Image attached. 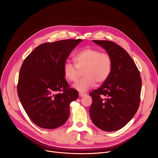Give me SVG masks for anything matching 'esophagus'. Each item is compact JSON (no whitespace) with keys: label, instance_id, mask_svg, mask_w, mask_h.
<instances>
[{"label":"esophagus","instance_id":"34e87169","mask_svg":"<svg viewBox=\"0 0 158 158\" xmlns=\"http://www.w3.org/2000/svg\"><path fill=\"white\" fill-rule=\"evenodd\" d=\"M87 94L86 93H79V97H83L84 96H85Z\"/></svg>","mask_w":158,"mask_h":158}]
</instances>
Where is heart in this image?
I'll return each instance as SVG.
<instances>
[{
  "instance_id": "obj_1",
  "label": "heart",
  "mask_w": 158,
  "mask_h": 158,
  "mask_svg": "<svg viewBox=\"0 0 158 158\" xmlns=\"http://www.w3.org/2000/svg\"><path fill=\"white\" fill-rule=\"evenodd\" d=\"M75 64L66 61L63 66L65 79L69 82L76 81L79 76L80 70L84 77L73 85V87L80 92H85L98 84L104 82L109 77L112 70L110 56L98 49L89 48L77 52L74 56Z\"/></svg>"
}]
</instances>
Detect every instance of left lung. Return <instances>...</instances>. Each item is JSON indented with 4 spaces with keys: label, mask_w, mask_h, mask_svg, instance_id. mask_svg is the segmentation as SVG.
Wrapping results in <instances>:
<instances>
[{
    "label": "left lung",
    "mask_w": 158,
    "mask_h": 158,
    "mask_svg": "<svg viewBox=\"0 0 158 158\" xmlns=\"http://www.w3.org/2000/svg\"><path fill=\"white\" fill-rule=\"evenodd\" d=\"M93 42L110 56L112 70L102 85L89 93L93 99L90 117L98 128L117 131L129 122L139 108L141 77L132 59L119 45L109 40Z\"/></svg>",
    "instance_id": "left-lung-1"
}]
</instances>
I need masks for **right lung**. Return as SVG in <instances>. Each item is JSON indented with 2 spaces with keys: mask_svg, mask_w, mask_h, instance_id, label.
<instances>
[{
  "mask_svg": "<svg viewBox=\"0 0 158 158\" xmlns=\"http://www.w3.org/2000/svg\"><path fill=\"white\" fill-rule=\"evenodd\" d=\"M82 39L43 43L24 59L20 67L17 94L27 116L38 126L55 129L69 116L70 103L79 97L70 87L63 66Z\"/></svg>",
  "mask_w": 158,
  "mask_h": 158,
  "instance_id": "1",
  "label": "right lung"
}]
</instances>
